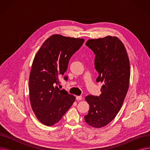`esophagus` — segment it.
Masks as SVG:
<instances>
[{
    "instance_id": "1",
    "label": "esophagus",
    "mask_w": 150,
    "mask_h": 150,
    "mask_svg": "<svg viewBox=\"0 0 150 150\" xmlns=\"http://www.w3.org/2000/svg\"><path fill=\"white\" fill-rule=\"evenodd\" d=\"M76 99L77 100H82V97L81 96H76Z\"/></svg>"
}]
</instances>
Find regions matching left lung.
<instances>
[{
	"mask_svg": "<svg viewBox=\"0 0 150 150\" xmlns=\"http://www.w3.org/2000/svg\"><path fill=\"white\" fill-rule=\"evenodd\" d=\"M86 45L96 54L97 82L103 83L99 97L89 95V105L84 120L93 128H101L111 122L123 105L129 88V61L125 47L117 37L108 36L89 39Z\"/></svg>",
	"mask_w": 150,
	"mask_h": 150,
	"instance_id": "8db88e82",
	"label": "left lung"
}]
</instances>
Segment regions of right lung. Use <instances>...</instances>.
<instances>
[{
  "label": "right lung",
  "instance_id": "right-lung-1",
  "mask_svg": "<svg viewBox=\"0 0 150 150\" xmlns=\"http://www.w3.org/2000/svg\"><path fill=\"white\" fill-rule=\"evenodd\" d=\"M84 42L83 39L53 35L35 55L29 77L30 101L37 119L45 125L58 123L75 100L57 85L59 77L66 72L70 58Z\"/></svg>",
  "mask_w": 150,
  "mask_h": 150
}]
</instances>
